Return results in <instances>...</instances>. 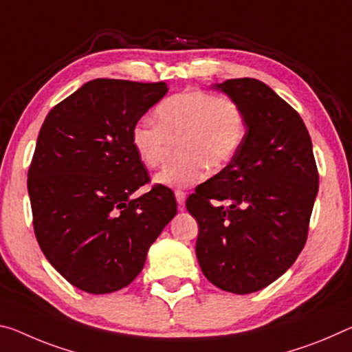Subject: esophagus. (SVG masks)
<instances>
[{"label":"esophagus","instance_id":"34e87169","mask_svg":"<svg viewBox=\"0 0 352 352\" xmlns=\"http://www.w3.org/2000/svg\"><path fill=\"white\" fill-rule=\"evenodd\" d=\"M175 199H177V204L178 206H180V210L185 206V202H186V192L182 191V189H177L175 191Z\"/></svg>","mask_w":352,"mask_h":352}]
</instances>
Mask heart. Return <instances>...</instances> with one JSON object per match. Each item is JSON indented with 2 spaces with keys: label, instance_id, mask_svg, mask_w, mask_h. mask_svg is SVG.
<instances>
[{
  "label": "heart",
  "instance_id": "b5f03b06",
  "mask_svg": "<svg viewBox=\"0 0 352 352\" xmlns=\"http://www.w3.org/2000/svg\"><path fill=\"white\" fill-rule=\"evenodd\" d=\"M156 122L139 119L131 128V146L147 167L163 163L169 139L180 136L182 156L167 163L155 182L169 188H189L235 158L246 133V116L235 98L204 89H186L167 97L155 111Z\"/></svg>",
  "mask_w": 352,
  "mask_h": 352
}]
</instances>
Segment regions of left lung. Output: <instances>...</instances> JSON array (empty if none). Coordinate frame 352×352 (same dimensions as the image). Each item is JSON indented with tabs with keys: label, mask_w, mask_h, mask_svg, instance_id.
<instances>
[{
	"label": "left lung",
	"mask_w": 352,
	"mask_h": 352,
	"mask_svg": "<svg viewBox=\"0 0 352 352\" xmlns=\"http://www.w3.org/2000/svg\"><path fill=\"white\" fill-rule=\"evenodd\" d=\"M216 87L241 104L246 135L235 158L196 188L186 208L199 224L205 277L224 292L248 294L280 277L304 249L320 177L304 120L270 86L235 78Z\"/></svg>",
	"instance_id": "8db88e82"
}]
</instances>
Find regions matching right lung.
Returning <instances> with one entry per match:
<instances>
[{
	"label": "right lung",
	"mask_w": 352,
	"mask_h": 352,
	"mask_svg": "<svg viewBox=\"0 0 352 352\" xmlns=\"http://www.w3.org/2000/svg\"><path fill=\"white\" fill-rule=\"evenodd\" d=\"M166 92L163 81L97 78L56 104L38 131L28 170L34 233L54 270L82 292L130 285L177 213L163 185L131 197L150 182L131 128Z\"/></svg>",
	"instance_id": "obj_1"
}]
</instances>
